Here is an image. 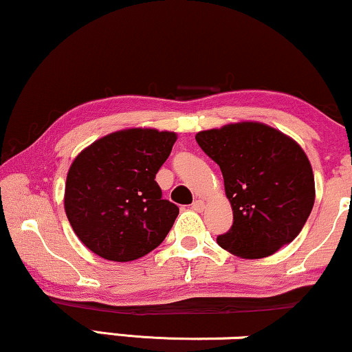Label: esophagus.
<instances>
[{"instance_id":"esophagus-1","label":"esophagus","mask_w":352,"mask_h":352,"mask_svg":"<svg viewBox=\"0 0 352 352\" xmlns=\"http://www.w3.org/2000/svg\"><path fill=\"white\" fill-rule=\"evenodd\" d=\"M192 208L195 210V212H202V210L205 208V204L202 202V200H195V202L192 204Z\"/></svg>"}]
</instances>
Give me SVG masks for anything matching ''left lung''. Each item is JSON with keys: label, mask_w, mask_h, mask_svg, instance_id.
<instances>
[{"label": "left lung", "mask_w": 352, "mask_h": 352, "mask_svg": "<svg viewBox=\"0 0 352 352\" xmlns=\"http://www.w3.org/2000/svg\"><path fill=\"white\" fill-rule=\"evenodd\" d=\"M220 166L232 226L217 243L244 258H262L289 244L316 200L307 155L293 139L260 122H237L195 135Z\"/></svg>", "instance_id": "8db88e82"}]
</instances>
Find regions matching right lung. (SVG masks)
<instances>
[{
  "label": "right lung",
  "mask_w": 352,
  "mask_h": 352,
  "mask_svg": "<svg viewBox=\"0 0 352 352\" xmlns=\"http://www.w3.org/2000/svg\"><path fill=\"white\" fill-rule=\"evenodd\" d=\"M175 142V132L124 129L77 155L67 173L65 210L85 248L129 262L163 243L179 208L162 197L155 176Z\"/></svg>",
  "instance_id": "1"
}]
</instances>
